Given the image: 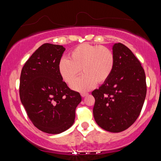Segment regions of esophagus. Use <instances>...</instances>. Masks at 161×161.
Returning a JSON list of instances; mask_svg holds the SVG:
<instances>
[{"mask_svg":"<svg viewBox=\"0 0 161 161\" xmlns=\"http://www.w3.org/2000/svg\"><path fill=\"white\" fill-rule=\"evenodd\" d=\"M88 93H85V92H82V93H81V96L82 97H86L88 96Z\"/></svg>","mask_w":161,"mask_h":161,"instance_id":"1","label":"esophagus"}]
</instances>
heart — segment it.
Wrapping results in <instances>:
<instances>
[{"label": "heart", "mask_w": 161, "mask_h": 161, "mask_svg": "<svg viewBox=\"0 0 161 161\" xmlns=\"http://www.w3.org/2000/svg\"><path fill=\"white\" fill-rule=\"evenodd\" d=\"M114 66V55L110 49L104 46L82 43L69 53V59L63 58L58 64L59 72L63 80L78 92L90 90L96 83L102 84L109 77Z\"/></svg>", "instance_id": "heart-1"}]
</instances>
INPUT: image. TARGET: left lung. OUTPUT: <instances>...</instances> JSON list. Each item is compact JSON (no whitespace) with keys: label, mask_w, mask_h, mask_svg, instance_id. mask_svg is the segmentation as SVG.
<instances>
[{"label":"left lung","mask_w":161,"mask_h":161,"mask_svg":"<svg viewBox=\"0 0 161 161\" xmlns=\"http://www.w3.org/2000/svg\"><path fill=\"white\" fill-rule=\"evenodd\" d=\"M114 66L109 77L92 94L96 123L107 131L119 133L134 123L146 96V75L140 62L126 46L112 47Z\"/></svg>","instance_id":"1"}]
</instances>
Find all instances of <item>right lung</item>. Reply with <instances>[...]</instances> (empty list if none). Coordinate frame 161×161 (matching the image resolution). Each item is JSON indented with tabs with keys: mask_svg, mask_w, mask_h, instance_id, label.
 I'll use <instances>...</instances> for the list:
<instances>
[{
	"mask_svg": "<svg viewBox=\"0 0 161 161\" xmlns=\"http://www.w3.org/2000/svg\"><path fill=\"white\" fill-rule=\"evenodd\" d=\"M64 50L62 45L43 44L25 62L20 75L22 104L34 126L51 134L72 126L81 101L80 93L71 90L59 72Z\"/></svg>",
	"mask_w": 161,
	"mask_h": 161,
	"instance_id": "1",
	"label": "right lung"
}]
</instances>
